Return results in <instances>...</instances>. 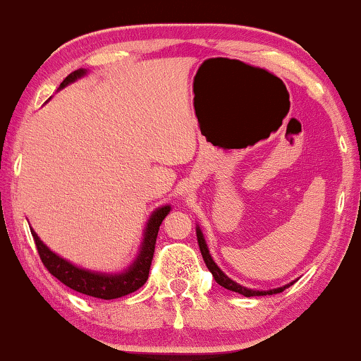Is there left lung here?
Masks as SVG:
<instances>
[{"instance_id":"obj_1","label":"left lung","mask_w":361,"mask_h":361,"mask_svg":"<svg viewBox=\"0 0 361 361\" xmlns=\"http://www.w3.org/2000/svg\"><path fill=\"white\" fill-rule=\"evenodd\" d=\"M196 238H198L200 252H202V257L204 259V263H207V268H208L209 271H212L214 281H216L218 285H221L223 288H226V290H230V291H235V293H240V295H243V296H263V295L281 293L283 290L288 288L290 285H293V283H295V281H291V283H288V285L280 286V288H273V290H252V288H246V286H241L240 283H236V281L231 280L230 276H226L225 273L221 271V268L213 262L212 255H209L208 245H207V241H204V236L202 233V228H200V226H196Z\"/></svg>"}]
</instances>
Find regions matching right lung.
Returning a JSON list of instances; mask_svg holds the SVG:
<instances>
[{"mask_svg": "<svg viewBox=\"0 0 361 361\" xmlns=\"http://www.w3.org/2000/svg\"><path fill=\"white\" fill-rule=\"evenodd\" d=\"M86 70L80 68V70L73 71L71 75H68L63 83L59 85L58 90H63L65 86L75 83L76 80L83 78L86 75ZM171 204H163L154 209L152 216L148 218L147 228H145L143 241L140 245V252L133 259V263L120 273H102V271H91L86 268H80L76 264H73L68 259L61 258L51 250L48 248L43 241L39 240V236L36 235L33 228H30L31 235L38 248L39 258L43 262L47 270L51 273L54 278H58L63 285H66L68 288L78 291V293L93 296V298H102V300H115L121 298V296L130 295L145 285L148 280L149 267H152V259L154 253V243H157L158 230L161 221L165 220V216L170 213Z\"/></svg>", "mask_w": 361, "mask_h": 361, "instance_id": "right-lung-1", "label": "right lung"}]
</instances>
